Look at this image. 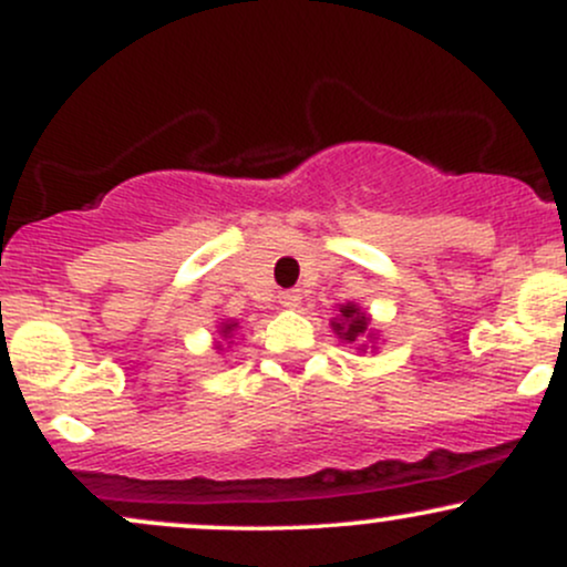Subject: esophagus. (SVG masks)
I'll return each mask as SVG.
<instances>
[{"instance_id":"1","label":"esophagus","mask_w":567,"mask_h":567,"mask_svg":"<svg viewBox=\"0 0 567 567\" xmlns=\"http://www.w3.org/2000/svg\"><path fill=\"white\" fill-rule=\"evenodd\" d=\"M279 303H282L285 309H298V306H301V290L279 292Z\"/></svg>"}]
</instances>
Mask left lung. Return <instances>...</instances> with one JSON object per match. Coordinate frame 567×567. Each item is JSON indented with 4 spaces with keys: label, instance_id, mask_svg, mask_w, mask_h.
Masks as SVG:
<instances>
[{
    "label": "left lung",
    "instance_id": "obj_1",
    "mask_svg": "<svg viewBox=\"0 0 567 567\" xmlns=\"http://www.w3.org/2000/svg\"><path fill=\"white\" fill-rule=\"evenodd\" d=\"M330 328H333V333L341 338V343H357V351H368L365 341H370V351L379 349L375 347L379 330L370 324V315L360 303H338V315L330 320Z\"/></svg>",
    "mask_w": 567,
    "mask_h": 567
}]
</instances>
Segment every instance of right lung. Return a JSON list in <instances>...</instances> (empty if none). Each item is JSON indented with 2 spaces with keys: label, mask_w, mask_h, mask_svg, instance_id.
I'll list each match as a JSON object with an SVG mask.
<instances>
[{
  "label": "right lung",
  "mask_w": 567,
  "mask_h": 567,
  "mask_svg": "<svg viewBox=\"0 0 567 567\" xmlns=\"http://www.w3.org/2000/svg\"><path fill=\"white\" fill-rule=\"evenodd\" d=\"M239 330V322L237 320H220L218 322V330H216V341H213V349L218 351H226L234 343V336H237Z\"/></svg>",
  "instance_id": "obj_1"
}]
</instances>
